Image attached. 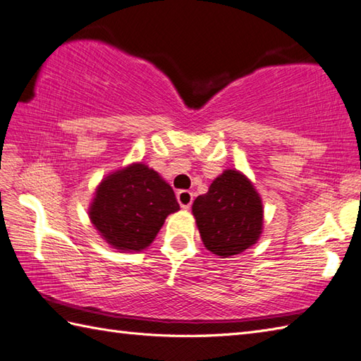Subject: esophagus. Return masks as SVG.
<instances>
[{
	"label": "esophagus",
	"instance_id": "34e87169",
	"mask_svg": "<svg viewBox=\"0 0 361 361\" xmlns=\"http://www.w3.org/2000/svg\"><path fill=\"white\" fill-rule=\"evenodd\" d=\"M178 202L180 204L182 209H190L191 207V202H193V193L188 190H180L178 191Z\"/></svg>",
	"mask_w": 361,
	"mask_h": 361
}]
</instances>
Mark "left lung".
<instances>
[{
	"instance_id": "1",
	"label": "left lung",
	"mask_w": 361,
	"mask_h": 361,
	"mask_svg": "<svg viewBox=\"0 0 361 361\" xmlns=\"http://www.w3.org/2000/svg\"><path fill=\"white\" fill-rule=\"evenodd\" d=\"M191 210L204 246L221 259L255 245L263 229L260 195L237 170L218 176L207 193L196 197Z\"/></svg>"
}]
</instances>
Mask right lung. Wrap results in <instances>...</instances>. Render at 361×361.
<instances>
[{
    "label": "right lung",
    "mask_w": 361,
    "mask_h": 361,
    "mask_svg": "<svg viewBox=\"0 0 361 361\" xmlns=\"http://www.w3.org/2000/svg\"><path fill=\"white\" fill-rule=\"evenodd\" d=\"M178 210L173 188L159 173L132 164L99 183L88 215L110 246L130 252L148 247L166 216Z\"/></svg>",
    "instance_id": "1"
}]
</instances>
